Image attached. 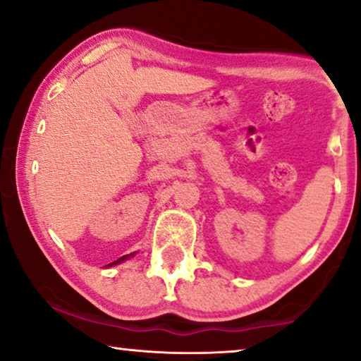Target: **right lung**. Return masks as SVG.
<instances>
[{
  "mask_svg": "<svg viewBox=\"0 0 361 361\" xmlns=\"http://www.w3.org/2000/svg\"><path fill=\"white\" fill-rule=\"evenodd\" d=\"M131 256H134L133 252H131V255H126V256H121V257H118V259H116V261H113L111 264H106V267H111V266H116V264H120V262H123V261L129 259V257H131Z\"/></svg>",
  "mask_w": 361,
  "mask_h": 361,
  "instance_id": "add662e5",
  "label": "right lung"
}]
</instances>
